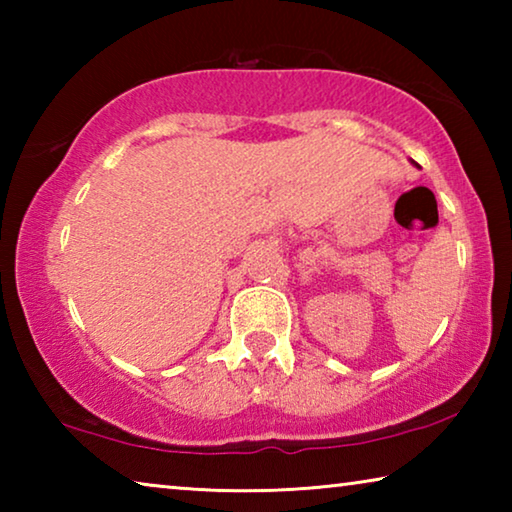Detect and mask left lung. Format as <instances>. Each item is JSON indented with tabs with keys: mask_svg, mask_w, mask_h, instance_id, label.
<instances>
[{
	"mask_svg": "<svg viewBox=\"0 0 512 512\" xmlns=\"http://www.w3.org/2000/svg\"><path fill=\"white\" fill-rule=\"evenodd\" d=\"M413 164H415V162H413ZM415 167H418V164H415Z\"/></svg>",
	"mask_w": 512,
	"mask_h": 512,
	"instance_id": "8db88e82",
	"label": "left lung"
}]
</instances>
